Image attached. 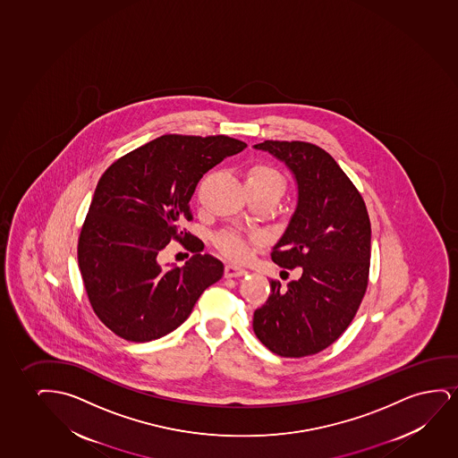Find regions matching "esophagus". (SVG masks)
<instances>
[{"instance_id": "obj_1", "label": "esophagus", "mask_w": 458, "mask_h": 458, "mask_svg": "<svg viewBox=\"0 0 458 458\" xmlns=\"http://www.w3.org/2000/svg\"><path fill=\"white\" fill-rule=\"evenodd\" d=\"M224 274H225L226 278H232V276H245L247 270L244 267H241V266H236V264H226Z\"/></svg>"}]
</instances>
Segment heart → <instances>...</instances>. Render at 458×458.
<instances>
[{
  "mask_svg": "<svg viewBox=\"0 0 458 458\" xmlns=\"http://www.w3.org/2000/svg\"><path fill=\"white\" fill-rule=\"evenodd\" d=\"M245 182L249 191L266 192L280 197L286 186V180L280 170L269 164H255L247 170ZM214 244L224 255L230 258H244L247 255V242L239 233L225 230L216 234Z\"/></svg>",
  "mask_w": 458,
  "mask_h": 458,
  "instance_id": "b5f03b06",
  "label": "heart"
}]
</instances>
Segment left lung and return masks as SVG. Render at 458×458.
<instances>
[{
  "label": "left lung",
  "instance_id": "8db88e82",
  "mask_svg": "<svg viewBox=\"0 0 458 458\" xmlns=\"http://www.w3.org/2000/svg\"><path fill=\"white\" fill-rule=\"evenodd\" d=\"M294 174L299 201L288 228L270 253L299 280L270 293L253 313V332L280 357L314 355L351 326L361 305L370 266V220L360 191L324 148L301 140L255 145Z\"/></svg>",
  "mask_w": 458,
  "mask_h": 458
}]
</instances>
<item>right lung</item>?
Listing matches in <instances>:
<instances>
[{
    "mask_svg": "<svg viewBox=\"0 0 458 458\" xmlns=\"http://www.w3.org/2000/svg\"><path fill=\"white\" fill-rule=\"evenodd\" d=\"M245 147L225 134H164L101 175L78 239V264L90 307L120 338L145 343L174 332L224 276L222 261L200 253V241L182 224L192 220L189 200L201 176ZM172 238L195 255L165 271L158 258Z\"/></svg>",
    "mask_w": 458,
    "mask_h": 458,
    "instance_id": "1",
    "label": "right lung"
}]
</instances>
